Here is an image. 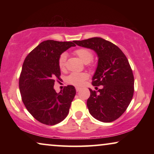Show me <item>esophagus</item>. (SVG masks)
I'll return each instance as SVG.
<instances>
[{
  "mask_svg": "<svg viewBox=\"0 0 154 154\" xmlns=\"http://www.w3.org/2000/svg\"><path fill=\"white\" fill-rule=\"evenodd\" d=\"M81 88H79V87H76V88H75V90H76V92H79L80 90H81Z\"/></svg>",
  "mask_w": 154,
  "mask_h": 154,
  "instance_id": "1",
  "label": "esophagus"
}]
</instances>
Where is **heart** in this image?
Wrapping results in <instances>:
<instances>
[{
    "mask_svg": "<svg viewBox=\"0 0 154 154\" xmlns=\"http://www.w3.org/2000/svg\"><path fill=\"white\" fill-rule=\"evenodd\" d=\"M75 54L79 57V58L83 62L84 64H88L91 62L93 57V54L92 52L86 48H80L74 52ZM66 54L62 53L59 58L58 64L59 67L61 70L63 71L65 69L66 65ZM88 79V75L85 73H73L70 74L67 78V81L69 83L74 85H81L83 82Z\"/></svg>",
    "mask_w": 154,
    "mask_h": 154,
    "instance_id": "1",
    "label": "heart"
}]
</instances>
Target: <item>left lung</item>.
Listing matches in <instances>:
<instances>
[{
	"label": "left lung",
	"instance_id": "obj_1",
	"mask_svg": "<svg viewBox=\"0 0 154 154\" xmlns=\"http://www.w3.org/2000/svg\"><path fill=\"white\" fill-rule=\"evenodd\" d=\"M77 45L96 52L97 66L92 76V85L98 91H90L87 101L89 112L94 119L110 123L125 112L134 93V76L127 57L119 47L111 42L94 37L74 41Z\"/></svg>",
	"mask_w": 154,
	"mask_h": 154
}]
</instances>
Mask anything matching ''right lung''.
<instances>
[{
  "label": "right lung",
  "mask_w": 154,
  "mask_h": 154,
  "mask_svg": "<svg viewBox=\"0 0 154 154\" xmlns=\"http://www.w3.org/2000/svg\"><path fill=\"white\" fill-rule=\"evenodd\" d=\"M73 42H42L27 55L23 64L19 81L23 103L37 121L45 125L62 122L68 115L75 95L73 85L66 86L59 93L54 89L55 79H60L61 75L59 58L64 51L75 46Z\"/></svg>",
  "instance_id": "right-lung-1"
}]
</instances>
